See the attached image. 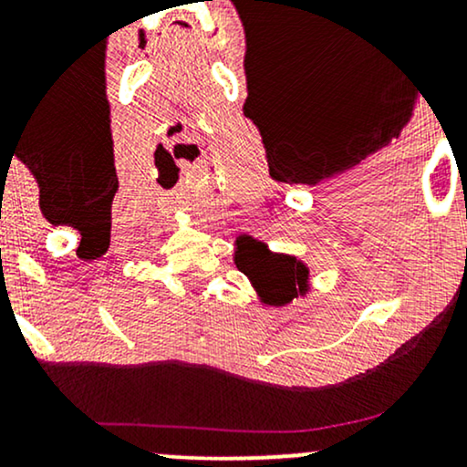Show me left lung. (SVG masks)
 Listing matches in <instances>:
<instances>
[{"mask_svg":"<svg viewBox=\"0 0 467 467\" xmlns=\"http://www.w3.org/2000/svg\"><path fill=\"white\" fill-rule=\"evenodd\" d=\"M234 265L248 276L267 307H285L309 292V267L296 256L272 252L259 239L244 234L234 241Z\"/></svg>","mask_w":467,"mask_h":467,"instance_id":"left-lung-1","label":"left lung"}]
</instances>
